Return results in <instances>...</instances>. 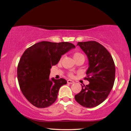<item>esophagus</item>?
I'll return each instance as SVG.
<instances>
[{
  "mask_svg": "<svg viewBox=\"0 0 131 131\" xmlns=\"http://www.w3.org/2000/svg\"><path fill=\"white\" fill-rule=\"evenodd\" d=\"M67 83H69V84H73V83H74V81L71 80H68Z\"/></svg>",
  "mask_w": 131,
  "mask_h": 131,
  "instance_id": "esophagus-1",
  "label": "esophagus"
}]
</instances>
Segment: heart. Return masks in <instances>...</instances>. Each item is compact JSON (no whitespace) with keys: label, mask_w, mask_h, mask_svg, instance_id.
Returning a JSON list of instances; mask_svg holds the SVG:
<instances>
[{"label":"heart","mask_w":131,"mask_h":131,"mask_svg":"<svg viewBox=\"0 0 131 131\" xmlns=\"http://www.w3.org/2000/svg\"><path fill=\"white\" fill-rule=\"evenodd\" d=\"M83 55L80 54V53H79V52H76L75 53V54H74V58H75L77 57H80V56H82ZM70 76H72V74H70Z\"/></svg>","instance_id":"1"}]
</instances>
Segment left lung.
Instances as JSON below:
<instances>
[{
  "label": "left lung",
  "mask_w": 131,
  "mask_h": 131,
  "mask_svg": "<svg viewBox=\"0 0 131 131\" xmlns=\"http://www.w3.org/2000/svg\"><path fill=\"white\" fill-rule=\"evenodd\" d=\"M86 54L89 68L86 71L89 84L81 86L75 99L83 106H97L107 97L114 84L115 66L109 52L96 41L79 42L77 45Z\"/></svg>",
  "instance_id": "1"
}]
</instances>
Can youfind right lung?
I'll return each mask as SVG.
<instances>
[{
  "instance_id": "obj_1",
  "label": "right lung",
  "mask_w": 131,
  "mask_h": 131,
  "mask_svg": "<svg viewBox=\"0 0 131 131\" xmlns=\"http://www.w3.org/2000/svg\"><path fill=\"white\" fill-rule=\"evenodd\" d=\"M74 48L68 42L41 41L25 51L19 62L17 76L21 92L32 105L45 108L54 103L60 88L67 81L50 80V69L59 62L61 56Z\"/></svg>"
}]
</instances>
